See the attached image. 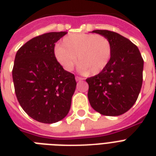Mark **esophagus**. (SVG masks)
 <instances>
[{"label": "esophagus", "mask_w": 156, "mask_h": 156, "mask_svg": "<svg viewBox=\"0 0 156 156\" xmlns=\"http://www.w3.org/2000/svg\"><path fill=\"white\" fill-rule=\"evenodd\" d=\"M75 79H76V81H77V82H79V81L83 80V78H80V77H76Z\"/></svg>", "instance_id": "1"}]
</instances>
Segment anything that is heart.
Here are the masks:
<instances>
[{"label":"heart","instance_id":"1","mask_svg":"<svg viewBox=\"0 0 156 156\" xmlns=\"http://www.w3.org/2000/svg\"><path fill=\"white\" fill-rule=\"evenodd\" d=\"M57 45L55 57L65 70L71 71L76 64L81 73L97 75L107 67L112 55V45L105 37L87 33H72Z\"/></svg>","mask_w":156,"mask_h":156}]
</instances>
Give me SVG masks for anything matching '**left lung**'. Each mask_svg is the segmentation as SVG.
I'll use <instances>...</instances> for the list:
<instances>
[{
    "label": "left lung",
    "instance_id": "8db88e82",
    "mask_svg": "<svg viewBox=\"0 0 156 156\" xmlns=\"http://www.w3.org/2000/svg\"><path fill=\"white\" fill-rule=\"evenodd\" d=\"M109 39L111 59L101 73L87 79L91 106L101 115L118 116L135 104L142 85L144 61L137 46L120 34L108 30H94Z\"/></svg>",
    "mask_w": 156,
    "mask_h": 156
}]
</instances>
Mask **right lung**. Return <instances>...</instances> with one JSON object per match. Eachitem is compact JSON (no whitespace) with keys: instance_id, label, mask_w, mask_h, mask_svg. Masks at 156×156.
<instances>
[{"instance_id":"obj_1","label":"right lung","mask_w":156,"mask_h":156,"mask_svg":"<svg viewBox=\"0 0 156 156\" xmlns=\"http://www.w3.org/2000/svg\"><path fill=\"white\" fill-rule=\"evenodd\" d=\"M66 33L36 37L15 55L12 77L16 97L23 110L40 123H56L70 110L75 77L63 69L54 54L55 43Z\"/></svg>"}]
</instances>
